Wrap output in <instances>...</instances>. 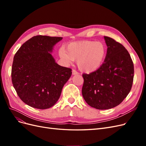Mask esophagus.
I'll use <instances>...</instances> for the list:
<instances>
[{"mask_svg":"<svg viewBox=\"0 0 146 146\" xmlns=\"http://www.w3.org/2000/svg\"><path fill=\"white\" fill-rule=\"evenodd\" d=\"M72 74H73V75H78V72L76 70L73 69V70H72Z\"/></svg>","mask_w":146,"mask_h":146,"instance_id":"1","label":"esophagus"}]
</instances>
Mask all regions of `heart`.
Segmentation results:
<instances>
[{
  "mask_svg": "<svg viewBox=\"0 0 146 146\" xmlns=\"http://www.w3.org/2000/svg\"><path fill=\"white\" fill-rule=\"evenodd\" d=\"M107 54L103 42L85 40L69 44L65 50L61 49L60 56L68 63L77 60V66L82 71L92 72L102 64Z\"/></svg>",
  "mask_w": 146,
  "mask_h": 146,
  "instance_id": "heart-1",
  "label": "heart"
}]
</instances>
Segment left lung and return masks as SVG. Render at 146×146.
Wrapping results in <instances>:
<instances>
[{
    "instance_id": "8db88e82",
    "label": "left lung",
    "mask_w": 146,
    "mask_h": 146,
    "mask_svg": "<svg viewBox=\"0 0 146 146\" xmlns=\"http://www.w3.org/2000/svg\"><path fill=\"white\" fill-rule=\"evenodd\" d=\"M104 39L108 47L104 63L95 71L82 75L83 98L98 110L120 104L130 92L134 77L133 63L129 52L114 39Z\"/></svg>"
}]
</instances>
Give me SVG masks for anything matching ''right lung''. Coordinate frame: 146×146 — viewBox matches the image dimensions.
<instances>
[{
  "instance_id": "right-lung-1",
  "label": "right lung",
  "mask_w": 146,
  "mask_h": 146,
  "mask_svg": "<svg viewBox=\"0 0 146 146\" xmlns=\"http://www.w3.org/2000/svg\"><path fill=\"white\" fill-rule=\"evenodd\" d=\"M63 38L37 35L24 43L15 55L13 86L19 98L33 108L47 109L59 99L72 69L58 65L50 54Z\"/></svg>"
}]
</instances>
